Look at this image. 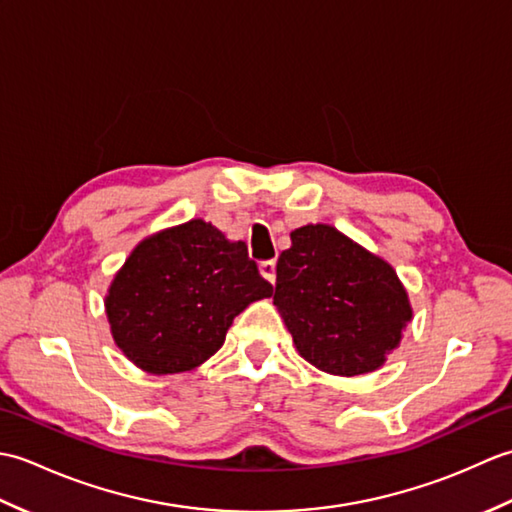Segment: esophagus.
<instances>
[{
    "instance_id": "obj_1",
    "label": "esophagus",
    "mask_w": 512,
    "mask_h": 512,
    "mask_svg": "<svg viewBox=\"0 0 512 512\" xmlns=\"http://www.w3.org/2000/svg\"><path fill=\"white\" fill-rule=\"evenodd\" d=\"M259 273H262V277L266 281H270V284H275V279H277V262H275V259H266V262L259 264Z\"/></svg>"
}]
</instances>
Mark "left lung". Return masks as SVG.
<instances>
[{
  "mask_svg": "<svg viewBox=\"0 0 512 512\" xmlns=\"http://www.w3.org/2000/svg\"><path fill=\"white\" fill-rule=\"evenodd\" d=\"M290 239L273 303L297 352L334 376L383 367L413 314L396 270L330 224L295 228Z\"/></svg>",
  "mask_w": 512,
  "mask_h": 512,
  "instance_id": "left-lung-1",
  "label": "left lung"
}]
</instances>
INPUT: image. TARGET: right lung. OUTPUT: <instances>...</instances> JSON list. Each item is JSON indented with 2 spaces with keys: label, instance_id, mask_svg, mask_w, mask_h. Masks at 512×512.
I'll list each match as a JSON object with an SVG mask.
<instances>
[{
  "label": "right lung",
  "instance_id": "right-lung-1",
  "mask_svg": "<svg viewBox=\"0 0 512 512\" xmlns=\"http://www.w3.org/2000/svg\"><path fill=\"white\" fill-rule=\"evenodd\" d=\"M273 286L204 220L145 237L125 259L105 297L116 345L147 374H180L224 345L233 319Z\"/></svg>",
  "mask_w": 512,
  "mask_h": 512
}]
</instances>
